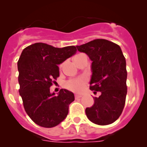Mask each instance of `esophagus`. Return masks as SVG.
Here are the masks:
<instances>
[{
    "instance_id": "obj_1",
    "label": "esophagus",
    "mask_w": 147,
    "mask_h": 147,
    "mask_svg": "<svg viewBox=\"0 0 147 147\" xmlns=\"http://www.w3.org/2000/svg\"><path fill=\"white\" fill-rule=\"evenodd\" d=\"M75 99H76V100H78V99L80 98V97H82V94H75Z\"/></svg>"
}]
</instances>
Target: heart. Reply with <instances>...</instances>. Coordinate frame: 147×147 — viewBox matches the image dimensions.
<instances>
[{"label": "heart", "mask_w": 147, "mask_h": 147, "mask_svg": "<svg viewBox=\"0 0 147 147\" xmlns=\"http://www.w3.org/2000/svg\"><path fill=\"white\" fill-rule=\"evenodd\" d=\"M80 55H77L75 57ZM62 65H60V67H61ZM87 80L84 77H80V78H75V79L69 80L67 81L65 84V87L69 90H71L72 92H80L82 90L84 85L85 84Z\"/></svg>", "instance_id": "heart-1"}]
</instances>
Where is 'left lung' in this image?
Returning <instances> with one entry per match:
<instances>
[{
  "label": "left lung",
  "mask_w": 147,
  "mask_h": 147,
  "mask_svg": "<svg viewBox=\"0 0 147 147\" xmlns=\"http://www.w3.org/2000/svg\"><path fill=\"white\" fill-rule=\"evenodd\" d=\"M89 56L92 63L90 89L94 93V103L85 109L87 118L98 125H107L116 121L122 112L127 92L126 60L116 43L105 39H95L76 46Z\"/></svg>",
  "instance_id": "1"
}]
</instances>
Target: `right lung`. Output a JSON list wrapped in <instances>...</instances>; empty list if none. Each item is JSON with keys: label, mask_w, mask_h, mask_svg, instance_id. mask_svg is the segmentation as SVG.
<instances>
[{"label": "right lung", "mask_w": 147, "mask_h": 147, "mask_svg": "<svg viewBox=\"0 0 147 147\" xmlns=\"http://www.w3.org/2000/svg\"><path fill=\"white\" fill-rule=\"evenodd\" d=\"M75 46L57 48L37 42L26 47L18 61L19 93L26 113L40 127L51 128L65 119L74 94L61 89L57 96L50 87L60 76L57 65L75 55Z\"/></svg>", "instance_id": "1"}]
</instances>
